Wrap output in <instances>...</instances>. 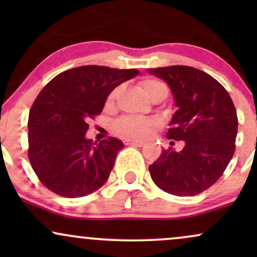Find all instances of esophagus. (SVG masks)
<instances>
[{"label":"esophagus","mask_w":257,"mask_h":257,"mask_svg":"<svg viewBox=\"0 0 257 257\" xmlns=\"http://www.w3.org/2000/svg\"><path fill=\"white\" fill-rule=\"evenodd\" d=\"M124 144L125 145H134V146H139V147H141V146H144V141H141V140H133V139H126V140H124Z\"/></svg>","instance_id":"obj_1"}]
</instances>
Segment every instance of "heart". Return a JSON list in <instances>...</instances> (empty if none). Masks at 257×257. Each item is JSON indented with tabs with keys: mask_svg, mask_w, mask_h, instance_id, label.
<instances>
[{
	"mask_svg": "<svg viewBox=\"0 0 257 257\" xmlns=\"http://www.w3.org/2000/svg\"><path fill=\"white\" fill-rule=\"evenodd\" d=\"M141 88L147 98L155 99L157 96H163L166 99L168 95L167 85L162 81L156 78H144L140 82ZM120 88H116L111 91L107 98V105H112L119 94ZM157 126V122L155 119L140 118V117H123L114 123L113 129L117 134L124 138H146L151 134L153 129Z\"/></svg>",
	"mask_w": 257,
	"mask_h": 257,
	"instance_id": "b5f03b06",
	"label": "heart"
}]
</instances>
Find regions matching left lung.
I'll use <instances>...</instances> for the list:
<instances>
[{
  "mask_svg": "<svg viewBox=\"0 0 257 257\" xmlns=\"http://www.w3.org/2000/svg\"><path fill=\"white\" fill-rule=\"evenodd\" d=\"M147 71L167 82L178 107L168 139L185 141L181 151L163 150L149 167L153 182L174 196L202 193L220 179L234 153L238 118L231 96L216 79L194 67Z\"/></svg>",
  "mask_w": 257,
  "mask_h": 257,
  "instance_id": "left-lung-1",
  "label": "left lung"
}]
</instances>
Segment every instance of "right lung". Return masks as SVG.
<instances>
[{"instance_id":"right-lung-1","label":"right lung","mask_w":257,"mask_h":257,"mask_svg":"<svg viewBox=\"0 0 257 257\" xmlns=\"http://www.w3.org/2000/svg\"><path fill=\"white\" fill-rule=\"evenodd\" d=\"M139 75L85 65L59 73L38 94L29 113V159L40 181L67 198L84 197L107 181L123 143L85 138L88 122L101 113L117 85Z\"/></svg>"}]
</instances>
